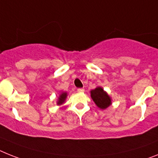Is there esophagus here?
Listing matches in <instances>:
<instances>
[{
	"mask_svg": "<svg viewBox=\"0 0 158 158\" xmlns=\"http://www.w3.org/2000/svg\"><path fill=\"white\" fill-rule=\"evenodd\" d=\"M77 91H78V92H83V91H84V89H83V88H78V89H77Z\"/></svg>",
	"mask_w": 158,
	"mask_h": 158,
	"instance_id": "34e87169",
	"label": "esophagus"
}]
</instances>
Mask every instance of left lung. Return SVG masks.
Here are the masks:
<instances>
[{
  "instance_id": "8db88e82",
  "label": "left lung",
  "mask_w": 158,
  "mask_h": 158,
  "mask_svg": "<svg viewBox=\"0 0 158 158\" xmlns=\"http://www.w3.org/2000/svg\"><path fill=\"white\" fill-rule=\"evenodd\" d=\"M91 97L99 108L104 109L111 104V99L101 87H96L91 91Z\"/></svg>"
}]
</instances>
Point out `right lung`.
<instances>
[{
	"label": "right lung",
	"mask_w": 158,
	"mask_h": 158,
	"mask_svg": "<svg viewBox=\"0 0 158 158\" xmlns=\"http://www.w3.org/2000/svg\"><path fill=\"white\" fill-rule=\"evenodd\" d=\"M66 97H67V93H63L62 95H60L59 101H58V104H63V102H64L65 99H66Z\"/></svg>",
	"instance_id": "add662e5"
}]
</instances>
